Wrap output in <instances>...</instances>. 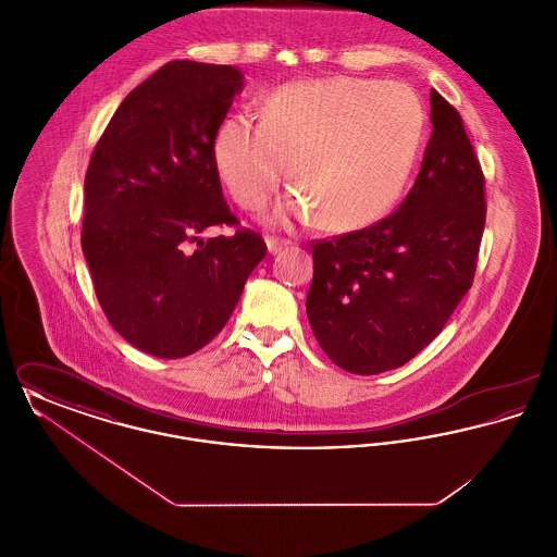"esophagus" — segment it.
<instances>
[{"mask_svg":"<svg viewBox=\"0 0 557 557\" xmlns=\"http://www.w3.org/2000/svg\"><path fill=\"white\" fill-rule=\"evenodd\" d=\"M267 250L271 252V255H275V252H280L282 248H286L288 244H290V239L286 238H273V236H267L265 238Z\"/></svg>","mask_w":557,"mask_h":557,"instance_id":"obj_1","label":"esophagus"}]
</instances>
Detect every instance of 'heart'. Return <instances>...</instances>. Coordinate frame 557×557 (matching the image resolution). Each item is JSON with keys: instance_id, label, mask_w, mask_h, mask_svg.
<instances>
[{"instance_id": "b5f03b06", "label": "heart", "mask_w": 557, "mask_h": 557, "mask_svg": "<svg viewBox=\"0 0 557 557\" xmlns=\"http://www.w3.org/2000/svg\"><path fill=\"white\" fill-rule=\"evenodd\" d=\"M418 94L397 81H300L271 91L261 121L236 114L214 135L216 173L246 211H261L282 182L288 205L332 232H355L397 202L424 135Z\"/></svg>"}]
</instances>
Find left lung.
<instances>
[{
	"label": "left lung",
	"mask_w": 557,
	"mask_h": 557,
	"mask_svg": "<svg viewBox=\"0 0 557 557\" xmlns=\"http://www.w3.org/2000/svg\"><path fill=\"white\" fill-rule=\"evenodd\" d=\"M432 135L397 211L313 242L307 318L345 371L397 370L430 345L472 288L486 221L484 175L459 112L430 91Z\"/></svg>",
	"instance_id": "1"
}]
</instances>
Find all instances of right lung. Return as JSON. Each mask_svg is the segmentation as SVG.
<instances>
[{
	"mask_svg": "<svg viewBox=\"0 0 557 557\" xmlns=\"http://www.w3.org/2000/svg\"><path fill=\"white\" fill-rule=\"evenodd\" d=\"M242 73L173 60L137 85L98 139L85 175L81 246L110 325L129 345L182 359L223 330L265 239L239 227L212 144Z\"/></svg>",
	"mask_w": 557,
	"mask_h": 557,
	"instance_id": "add662e5",
	"label": "right lung"
}]
</instances>
